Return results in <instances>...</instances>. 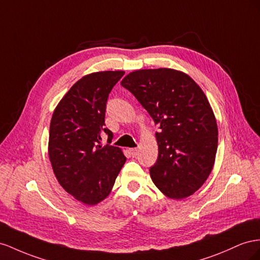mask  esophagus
<instances>
[{
    "label": "esophagus",
    "mask_w": 260,
    "mask_h": 260,
    "mask_svg": "<svg viewBox=\"0 0 260 260\" xmlns=\"http://www.w3.org/2000/svg\"><path fill=\"white\" fill-rule=\"evenodd\" d=\"M129 152L133 157H136V155L138 154V149L137 148H132V149H129Z\"/></svg>",
    "instance_id": "obj_1"
}]
</instances>
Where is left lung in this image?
Returning a JSON list of instances; mask_svg holds the SVG:
<instances>
[{"mask_svg": "<svg viewBox=\"0 0 260 260\" xmlns=\"http://www.w3.org/2000/svg\"><path fill=\"white\" fill-rule=\"evenodd\" d=\"M121 85L160 128L152 182L169 198L192 195L208 179L218 148L217 121L202 88L172 69L132 72Z\"/></svg>", "mask_w": 260, "mask_h": 260, "instance_id": "left-lung-1", "label": "left lung"}]
</instances>
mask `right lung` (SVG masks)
Instances as JSON below:
<instances>
[{
	"label": "right lung",
	"instance_id": "add662e5",
	"mask_svg": "<svg viewBox=\"0 0 260 260\" xmlns=\"http://www.w3.org/2000/svg\"><path fill=\"white\" fill-rule=\"evenodd\" d=\"M123 71L89 74L74 84L51 118L49 158L61 186L78 202L93 206L106 199L126 161L106 128L109 93ZM103 135L108 144H101Z\"/></svg>",
	"mask_w": 260,
	"mask_h": 260
}]
</instances>
